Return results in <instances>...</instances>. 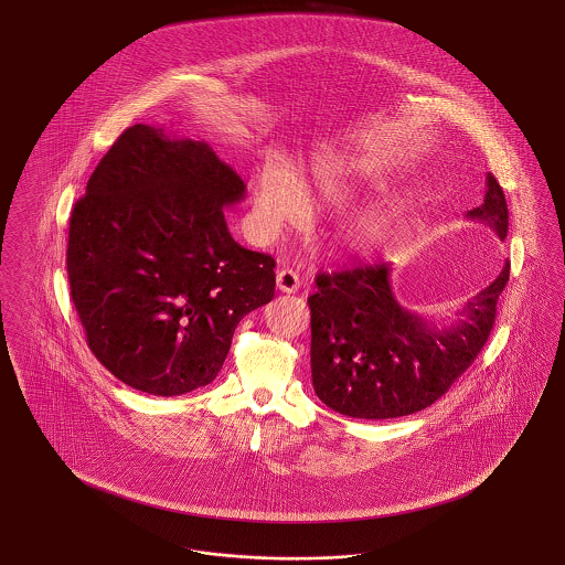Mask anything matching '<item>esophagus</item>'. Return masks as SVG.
Instances as JSON below:
<instances>
[{"instance_id": "obj_1", "label": "esophagus", "mask_w": 565, "mask_h": 565, "mask_svg": "<svg viewBox=\"0 0 565 565\" xmlns=\"http://www.w3.org/2000/svg\"><path fill=\"white\" fill-rule=\"evenodd\" d=\"M275 281H277L279 292L292 294L300 288V277L292 269H279Z\"/></svg>"}]
</instances>
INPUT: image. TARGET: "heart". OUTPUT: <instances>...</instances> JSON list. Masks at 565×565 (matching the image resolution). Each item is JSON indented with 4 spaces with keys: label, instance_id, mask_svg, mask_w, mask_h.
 I'll return each instance as SVG.
<instances>
[{
    "label": "heart",
    "instance_id": "heart-1",
    "mask_svg": "<svg viewBox=\"0 0 565 565\" xmlns=\"http://www.w3.org/2000/svg\"><path fill=\"white\" fill-rule=\"evenodd\" d=\"M380 185L377 164L370 156L326 150L312 156L298 181L290 171L265 167L254 181V209L267 232L294 225L302 216V198L317 209H342ZM398 216V202H375L347 214L331 232L335 250L367 256L388 242Z\"/></svg>",
    "mask_w": 565,
    "mask_h": 565
}]
</instances>
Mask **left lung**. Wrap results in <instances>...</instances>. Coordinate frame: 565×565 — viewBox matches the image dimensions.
Instances as JSON below:
<instances>
[{
  "instance_id": "1",
  "label": "left lung",
  "mask_w": 565,
  "mask_h": 565,
  "mask_svg": "<svg viewBox=\"0 0 565 565\" xmlns=\"http://www.w3.org/2000/svg\"><path fill=\"white\" fill-rule=\"evenodd\" d=\"M466 216L505 239V194L490 173L484 202ZM507 281L509 263L467 300L452 323L438 328L401 307L386 263L319 273L317 292L309 296L315 394L330 409L356 419H392L426 409L487 344Z\"/></svg>"
}]
</instances>
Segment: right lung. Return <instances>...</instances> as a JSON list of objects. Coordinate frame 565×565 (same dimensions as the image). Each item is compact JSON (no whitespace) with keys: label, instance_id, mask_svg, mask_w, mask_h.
Here are the masks:
<instances>
[{"label":"right lung","instance_id":"1","mask_svg":"<svg viewBox=\"0 0 565 565\" xmlns=\"http://www.w3.org/2000/svg\"><path fill=\"white\" fill-rule=\"evenodd\" d=\"M246 183L204 141L134 125L87 181L68 227L71 296L99 363L131 388L211 384L275 260L235 242L223 209Z\"/></svg>","mask_w":565,"mask_h":565}]
</instances>
